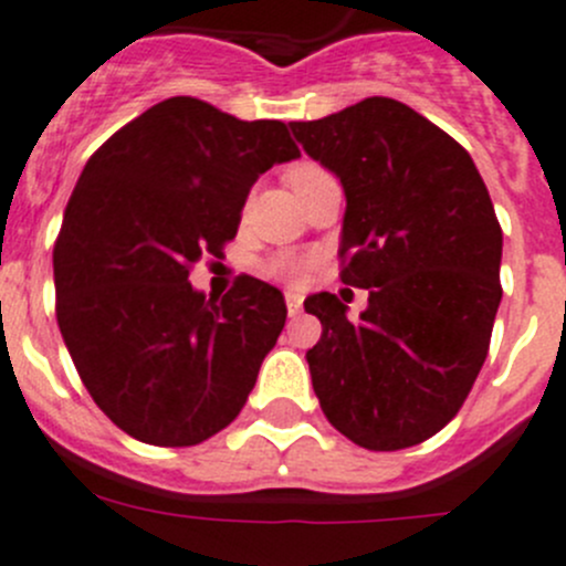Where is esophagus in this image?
Wrapping results in <instances>:
<instances>
[{
	"label": "esophagus",
	"mask_w": 566,
	"mask_h": 566,
	"mask_svg": "<svg viewBox=\"0 0 566 566\" xmlns=\"http://www.w3.org/2000/svg\"><path fill=\"white\" fill-rule=\"evenodd\" d=\"M285 307H289V316H296L302 311V296L296 291H285Z\"/></svg>",
	"instance_id": "34e87169"
}]
</instances>
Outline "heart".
I'll return each mask as SVG.
<instances>
[{"label":"heart","instance_id":"b5f03b06","mask_svg":"<svg viewBox=\"0 0 566 566\" xmlns=\"http://www.w3.org/2000/svg\"><path fill=\"white\" fill-rule=\"evenodd\" d=\"M316 170H318L316 165H296L294 170L289 172V184L300 181L302 176H307V172H316ZM307 270H311V259H305V255H294V253L272 255V259L264 264L266 275L275 277V281H285V283H294V285L305 281Z\"/></svg>","mask_w":566,"mask_h":566}]
</instances>
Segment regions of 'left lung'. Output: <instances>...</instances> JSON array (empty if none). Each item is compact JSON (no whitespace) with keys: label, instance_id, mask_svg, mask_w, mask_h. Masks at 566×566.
<instances>
[{"label":"left lung","instance_id":"obj_1","mask_svg":"<svg viewBox=\"0 0 566 566\" xmlns=\"http://www.w3.org/2000/svg\"><path fill=\"white\" fill-rule=\"evenodd\" d=\"M346 195L340 281L368 289L360 322L329 291L305 300L322 322L307 349L327 421L368 451H399L460 412L501 305L503 233L471 154L394 98L291 123Z\"/></svg>","mask_w":566,"mask_h":566}]
</instances>
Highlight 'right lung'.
Listing matches in <instances>:
<instances>
[{"label":"right lung","instance_id":"obj_1","mask_svg":"<svg viewBox=\"0 0 566 566\" xmlns=\"http://www.w3.org/2000/svg\"><path fill=\"white\" fill-rule=\"evenodd\" d=\"M300 148L281 120L192 95L150 106L91 156L54 244L57 324L87 394L150 446H198L242 412L285 324L275 285L206 300L189 270L222 259L261 172Z\"/></svg>","mask_w":566,"mask_h":566}]
</instances>
